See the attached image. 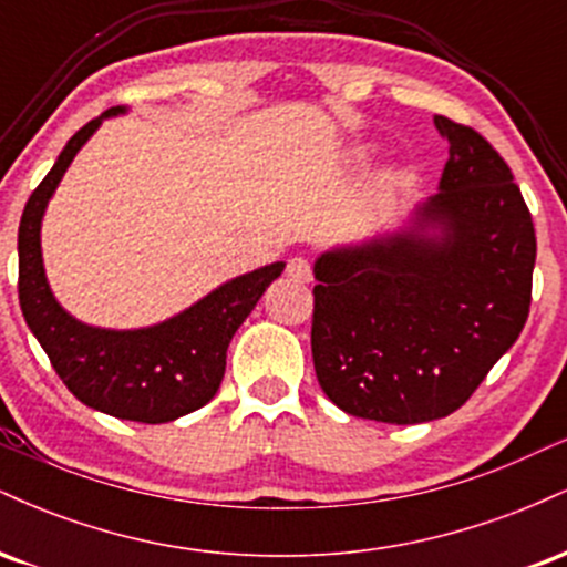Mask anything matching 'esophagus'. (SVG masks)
Wrapping results in <instances>:
<instances>
[{
  "label": "esophagus",
  "instance_id": "obj_1",
  "mask_svg": "<svg viewBox=\"0 0 567 567\" xmlns=\"http://www.w3.org/2000/svg\"><path fill=\"white\" fill-rule=\"evenodd\" d=\"M288 277L298 279V282H309L311 279V264L303 256H292L288 261Z\"/></svg>",
  "mask_w": 567,
  "mask_h": 567
}]
</instances>
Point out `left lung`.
I'll use <instances>...</instances> for the list:
<instances>
[{"label":"left lung","instance_id":"1","mask_svg":"<svg viewBox=\"0 0 567 567\" xmlns=\"http://www.w3.org/2000/svg\"><path fill=\"white\" fill-rule=\"evenodd\" d=\"M434 125L451 154L413 229L315 264L317 381L343 413L381 424L458 410L530 311L536 229L509 165L477 130Z\"/></svg>","mask_w":567,"mask_h":567}]
</instances>
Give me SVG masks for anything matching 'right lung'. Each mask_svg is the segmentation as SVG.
<instances>
[{
    "label": "right lung",
    "mask_w": 567,
    "mask_h": 567,
    "mask_svg": "<svg viewBox=\"0 0 567 567\" xmlns=\"http://www.w3.org/2000/svg\"><path fill=\"white\" fill-rule=\"evenodd\" d=\"M120 112L125 109H109L71 135L53 171L25 202L18 226V298L25 324L76 400L122 421L167 424L216 396L234 333L264 290L282 275L285 264L231 279L154 328L103 330L74 320L55 301L44 277L39 229L71 159L106 116Z\"/></svg>",
    "instance_id": "add662e5"
}]
</instances>
